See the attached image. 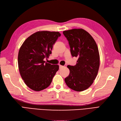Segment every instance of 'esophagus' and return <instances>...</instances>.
I'll list each match as a JSON object with an SVG mask.
<instances>
[{
    "label": "esophagus",
    "instance_id": "1",
    "mask_svg": "<svg viewBox=\"0 0 121 121\" xmlns=\"http://www.w3.org/2000/svg\"><path fill=\"white\" fill-rule=\"evenodd\" d=\"M64 67V66H62V65H59L60 69H61V68H62V67Z\"/></svg>",
    "mask_w": 121,
    "mask_h": 121
}]
</instances>
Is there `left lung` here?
Segmentation results:
<instances>
[{"instance_id": "8db88e82", "label": "left lung", "mask_w": 121, "mask_h": 121, "mask_svg": "<svg viewBox=\"0 0 121 121\" xmlns=\"http://www.w3.org/2000/svg\"><path fill=\"white\" fill-rule=\"evenodd\" d=\"M69 41L72 56L78 58L76 65H67L70 73L65 79L71 89L82 91L93 83L100 65L98 48L93 37L82 29L63 32Z\"/></svg>"}]
</instances>
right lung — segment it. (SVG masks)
<instances>
[{
  "instance_id": "right-lung-1",
  "label": "right lung",
  "mask_w": 121,
  "mask_h": 121,
  "mask_svg": "<svg viewBox=\"0 0 121 121\" xmlns=\"http://www.w3.org/2000/svg\"><path fill=\"white\" fill-rule=\"evenodd\" d=\"M59 32L38 31L26 39L19 50L18 63L19 72L26 85L40 91L47 88L59 69L57 65L45 62L52 53Z\"/></svg>"
}]
</instances>
